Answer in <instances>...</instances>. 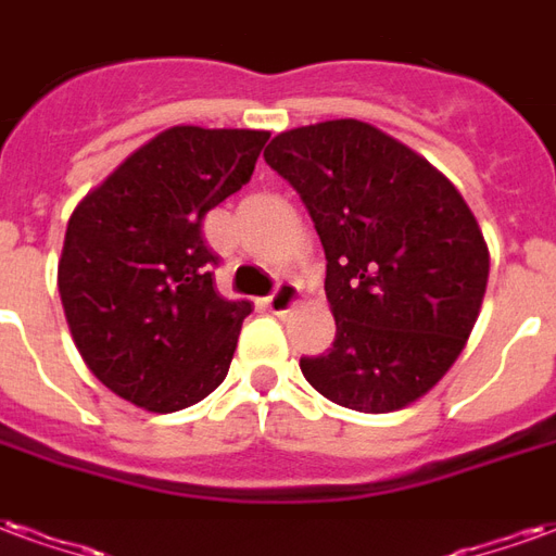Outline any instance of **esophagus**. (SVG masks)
<instances>
[{
	"instance_id": "34e87169",
	"label": "esophagus",
	"mask_w": 556,
	"mask_h": 556,
	"mask_svg": "<svg viewBox=\"0 0 556 556\" xmlns=\"http://www.w3.org/2000/svg\"><path fill=\"white\" fill-rule=\"evenodd\" d=\"M302 299V290H299V283L293 281H281L275 287L273 293L266 295V307L273 311V314H287L290 307L295 305Z\"/></svg>"
}]
</instances>
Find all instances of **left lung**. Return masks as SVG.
<instances>
[{"label":"left lung","instance_id":"1","mask_svg":"<svg viewBox=\"0 0 556 556\" xmlns=\"http://www.w3.org/2000/svg\"><path fill=\"white\" fill-rule=\"evenodd\" d=\"M266 165L293 186L326 251L334 343L299 367L338 406L415 403L459 358L480 317L489 249L447 177L364 121L275 136Z\"/></svg>","mask_w":556,"mask_h":556}]
</instances>
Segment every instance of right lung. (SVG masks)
I'll return each mask as SVG.
<instances>
[{"mask_svg": "<svg viewBox=\"0 0 556 556\" xmlns=\"http://www.w3.org/2000/svg\"><path fill=\"white\" fill-rule=\"evenodd\" d=\"M269 132L172 127L73 210L59 293L73 343L109 391L180 412L228 376L249 302L216 293L204 216L254 174Z\"/></svg>", "mask_w": 556, "mask_h": 556, "instance_id": "1", "label": "right lung"}]
</instances>
